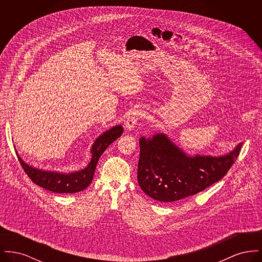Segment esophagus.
I'll return each mask as SVG.
<instances>
[{
  "instance_id": "obj_1",
  "label": "esophagus",
  "mask_w": 262,
  "mask_h": 262,
  "mask_svg": "<svg viewBox=\"0 0 262 262\" xmlns=\"http://www.w3.org/2000/svg\"><path fill=\"white\" fill-rule=\"evenodd\" d=\"M139 116H140V113L138 111H135L126 118V121L125 123V127L126 130L130 132L135 128V126L137 125V120H138Z\"/></svg>"
}]
</instances>
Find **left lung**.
Masks as SVG:
<instances>
[{
    "label": "left lung",
    "instance_id": "obj_1",
    "mask_svg": "<svg viewBox=\"0 0 262 262\" xmlns=\"http://www.w3.org/2000/svg\"><path fill=\"white\" fill-rule=\"evenodd\" d=\"M243 142L224 155H189L164 133L139 138L137 182L153 200L173 202L196 194L221 180Z\"/></svg>",
    "mask_w": 262,
    "mask_h": 262
}]
</instances>
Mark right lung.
Instances as JSON below:
<instances>
[{
  "instance_id": "obj_1",
  "label": "right lung",
  "mask_w": 262,
  "mask_h": 262,
  "mask_svg": "<svg viewBox=\"0 0 262 262\" xmlns=\"http://www.w3.org/2000/svg\"><path fill=\"white\" fill-rule=\"evenodd\" d=\"M124 127L121 125H114L111 128L107 129L97 137L91 148V159L88 166L81 170L73 172H60V171H51L38 169L36 167L30 166L25 162L17 151L18 161L24 168L25 173L39 187L48 189L57 193H75L85 189L91 184L93 180L96 165L98 163L103 152L108 148V146L113 143L116 139L122 136Z\"/></svg>"
}]
</instances>
